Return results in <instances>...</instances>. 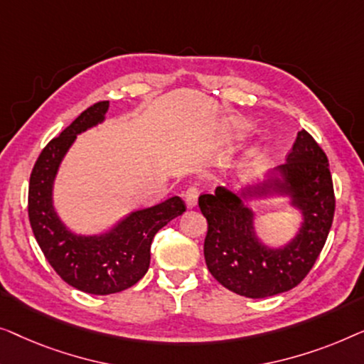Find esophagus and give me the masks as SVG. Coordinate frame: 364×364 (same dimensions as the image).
I'll return each mask as SVG.
<instances>
[{
	"label": "esophagus",
	"mask_w": 364,
	"mask_h": 364,
	"mask_svg": "<svg viewBox=\"0 0 364 364\" xmlns=\"http://www.w3.org/2000/svg\"><path fill=\"white\" fill-rule=\"evenodd\" d=\"M198 198H199V188L198 186H189L186 191H184V201H186L188 208L196 206Z\"/></svg>",
	"instance_id": "esophagus-1"
}]
</instances>
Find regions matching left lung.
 <instances>
[{"label": "left lung", "instance_id": "obj_1", "mask_svg": "<svg viewBox=\"0 0 364 364\" xmlns=\"http://www.w3.org/2000/svg\"><path fill=\"white\" fill-rule=\"evenodd\" d=\"M282 180L245 188L234 194L216 188L201 194L199 209L208 221L204 259L209 272L234 294L265 299L282 294L306 277L328 237L335 216V191L328 158L306 130L299 132L287 163L279 168ZM285 192L304 214L297 237L282 250H269L255 237L253 215L240 197Z\"/></svg>", "mask_w": 364, "mask_h": 364}]
</instances>
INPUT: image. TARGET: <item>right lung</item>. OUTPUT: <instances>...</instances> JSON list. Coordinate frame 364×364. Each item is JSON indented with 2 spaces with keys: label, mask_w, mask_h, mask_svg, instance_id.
Wrapping results in <instances>:
<instances>
[{
  "label": "right lung",
  "mask_w": 364,
  "mask_h": 364,
  "mask_svg": "<svg viewBox=\"0 0 364 364\" xmlns=\"http://www.w3.org/2000/svg\"><path fill=\"white\" fill-rule=\"evenodd\" d=\"M109 102H97L43 148L29 178L28 214L44 257L60 279L94 295L117 294L135 285L150 267L155 234L186 211L180 196L132 213L104 235H75L53 208V183L69 146L79 135L104 120Z\"/></svg>",
  "instance_id": "obj_1"
}]
</instances>
